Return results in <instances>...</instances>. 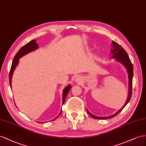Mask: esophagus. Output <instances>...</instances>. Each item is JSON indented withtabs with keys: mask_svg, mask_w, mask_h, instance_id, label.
I'll return each instance as SVG.
<instances>
[{
	"mask_svg": "<svg viewBox=\"0 0 146 146\" xmlns=\"http://www.w3.org/2000/svg\"><path fill=\"white\" fill-rule=\"evenodd\" d=\"M75 81H76V82H78V83H80L81 81V77H80V76H78V77H76V79H75Z\"/></svg>",
	"mask_w": 146,
	"mask_h": 146,
	"instance_id": "obj_1",
	"label": "esophagus"
}]
</instances>
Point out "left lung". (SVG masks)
<instances>
[{
  "label": "left lung",
  "instance_id": "left-lung-1",
  "mask_svg": "<svg viewBox=\"0 0 146 146\" xmlns=\"http://www.w3.org/2000/svg\"><path fill=\"white\" fill-rule=\"evenodd\" d=\"M111 54L113 55V58H116L117 60L121 63L122 64L124 65L127 71H128V78H129V92H128V99H127L126 102L125 104L123 107L121 108V109L118 110L117 113H115L113 115L109 116V117H97V116H95L94 115H92L89 112L88 109H87V112L88 114L91 116V117L95 119H109L111 118L112 117H115V116L117 115L118 113H119L124 108L126 105L129 102V101L131 99V98L132 96V85H133V66L131 62L130 59L129 58V56L128 54L126 53V52L124 48H123L120 45H119L117 44L115 41H113L112 42V48L111 50Z\"/></svg>",
  "mask_w": 146,
  "mask_h": 146
}]
</instances>
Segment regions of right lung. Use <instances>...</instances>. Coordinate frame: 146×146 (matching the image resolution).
Returning a JSON list of instances; mask_svg holds the SVG:
<instances>
[{"mask_svg": "<svg viewBox=\"0 0 146 146\" xmlns=\"http://www.w3.org/2000/svg\"><path fill=\"white\" fill-rule=\"evenodd\" d=\"M37 48H38V46H37V44L36 42V40H32L28 44L25 45L24 46L22 47L20 49L18 50V52H17L15 56V57L13 60L12 66H11L10 73H9V83H10V87H11V84H12V77L13 75V73L15 69V68H16V66L18 65V62H19V58H21V57H23V55L27 54L28 53H29V52H31L33 50L37 49ZM71 88H72V86L69 84L68 86H67L64 89V90H63V104H64L65 100L66 99V97L67 94H68V92L70 91ZM61 113H62V111L60 112V113L58 115V116L61 114ZM57 117H56L54 119H55Z\"/></svg>", "mask_w": 146, "mask_h": 146, "instance_id": "1", "label": "right lung"}]
</instances>
